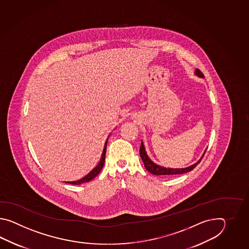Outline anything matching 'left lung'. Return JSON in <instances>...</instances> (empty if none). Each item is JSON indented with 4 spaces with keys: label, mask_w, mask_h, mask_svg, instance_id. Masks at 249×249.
Instances as JSON below:
<instances>
[{
    "label": "left lung",
    "mask_w": 249,
    "mask_h": 249,
    "mask_svg": "<svg viewBox=\"0 0 249 249\" xmlns=\"http://www.w3.org/2000/svg\"><path fill=\"white\" fill-rule=\"evenodd\" d=\"M195 74L197 75L198 77H201L204 78V74H202L201 71L199 69H196L195 70ZM207 150V149H206ZM206 150L203 154V156L201 157V159H199L196 163L195 164H191L188 167L185 168H169V167H164V166H161L159 164H157L156 163H154L153 161L151 159H149V157L148 156V154L146 152V149L144 147V144H143L142 141V144H141V148H140V156L142 159L143 164L145 168L148 170L149 173H151L152 175H182V174H185L188 172H191V170L194 169L196 167L197 164L200 163L204 155L206 153Z\"/></svg>",
    "instance_id": "left-lung-1"
}]
</instances>
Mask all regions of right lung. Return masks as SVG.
Wrapping results in <instances>:
<instances>
[{
    "instance_id": "add662e5",
    "label": "right lung",
    "mask_w": 249,
    "mask_h": 249,
    "mask_svg": "<svg viewBox=\"0 0 249 249\" xmlns=\"http://www.w3.org/2000/svg\"><path fill=\"white\" fill-rule=\"evenodd\" d=\"M109 135H110V134H109ZM108 138H109V136L107 139L106 142H105V145H104V148H103V151H102V155H101V160H100L99 164H97L95 167L91 170L88 175H85V177H83L82 179L74 180V181H65V182L70 183V184H74V185H79V184H82V183L90 181V180H92L93 178H95L96 176L101 173V169H102V167H103V165H104V162H105L107 143V141H108Z\"/></svg>"
}]
</instances>
